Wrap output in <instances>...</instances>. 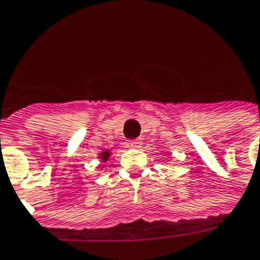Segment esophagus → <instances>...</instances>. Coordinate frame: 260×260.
<instances>
[{
    "mask_svg": "<svg viewBox=\"0 0 260 260\" xmlns=\"http://www.w3.org/2000/svg\"><path fill=\"white\" fill-rule=\"evenodd\" d=\"M141 144V138H136V140H128V141L126 142V146H128V148H140Z\"/></svg>",
    "mask_w": 260,
    "mask_h": 260,
    "instance_id": "esophagus-1",
    "label": "esophagus"
}]
</instances>
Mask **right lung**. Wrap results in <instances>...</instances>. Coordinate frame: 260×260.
Listing matches in <instances>:
<instances>
[{
	"label": "right lung",
	"mask_w": 260,
	"mask_h": 260,
	"mask_svg": "<svg viewBox=\"0 0 260 260\" xmlns=\"http://www.w3.org/2000/svg\"><path fill=\"white\" fill-rule=\"evenodd\" d=\"M108 156H109V152H108V151H105V152H103V153H101L100 157H101V159H103V160H107V159H108Z\"/></svg>",
	"instance_id": "1"
}]
</instances>
